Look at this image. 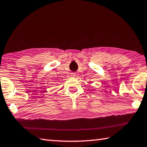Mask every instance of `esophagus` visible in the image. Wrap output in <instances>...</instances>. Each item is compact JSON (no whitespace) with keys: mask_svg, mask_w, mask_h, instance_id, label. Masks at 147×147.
Masks as SVG:
<instances>
[{"mask_svg":"<svg viewBox=\"0 0 147 147\" xmlns=\"http://www.w3.org/2000/svg\"><path fill=\"white\" fill-rule=\"evenodd\" d=\"M76 76V74H75V73H71V76H73V77H74Z\"/></svg>","mask_w":147,"mask_h":147,"instance_id":"obj_1","label":"esophagus"}]
</instances>
